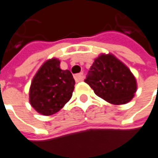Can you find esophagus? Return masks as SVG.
Here are the masks:
<instances>
[{
    "label": "esophagus",
    "mask_w": 158,
    "mask_h": 158,
    "mask_svg": "<svg viewBox=\"0 0 158 158\" xmlns=\"http://www.w3.org/2000/svg\"><path fill=\"white\" fill-rule=\"evenodd\" d=\"M83 79H84L83 73H77V74L74 75V79H75L76 82H80V81H82Z\"/></svg>",
    "instance_id": "obj_1"
}]
</instances>
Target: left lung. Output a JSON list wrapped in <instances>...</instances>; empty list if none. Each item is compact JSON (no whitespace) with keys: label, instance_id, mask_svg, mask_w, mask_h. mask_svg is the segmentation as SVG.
Returning <instances> with one entry per match:
<instances>
[{"label":"left lung","instance_id":"left-lung-1","mask_svg":"<svg viewBox=\"0 0 158 158\" xmlns=\"http://www.w3.org/2000/svg\"><path fill=\"white\" fill-rule=\"evenodd\" d=\"M85 80L98 96L114 105L130 102L137 83L130 69L113 54H101L95 59Z\"/></svg>","mask_w":158,"mask_h":158}]
</instances>
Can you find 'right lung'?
<instances>
[{"label":"right lung","instance_id":"right-lung-1","mask_svg":"<svg viewBox=\"0 0 158 158\" xmlns=\"http://www.w3.org/2000/svg\"><path fill=\"white\" fill-rule=\"evenodd\" d=\"M74 85L71 72L60 69L58 59H49L33 78L29 88V102L42 115H52L71 99Z\"/></svg>","mask_w":158,"mask_h":158}]
</instances>
